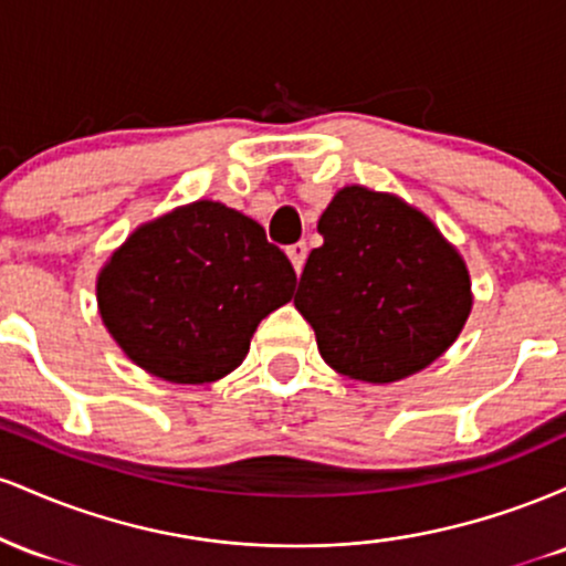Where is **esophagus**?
<instances>
[{
  "label": "esophagus",
  "instance_id": "esophagus-1",
  "mask_svg": "<svg viewBox=\"0 0 566 566\" xmlns=\"http://www.w3.org/2000/svg\"><path fill=\"white\" fill-rule=\"evenodd\" d=\"M305 255H308V247H305V242H297V244H290L287 247V258H290L292 269H295L297 274H301V271H303Z\"/></svg>",
  "mask_w": 566,
  "mask_h": 566
}]
</instances>
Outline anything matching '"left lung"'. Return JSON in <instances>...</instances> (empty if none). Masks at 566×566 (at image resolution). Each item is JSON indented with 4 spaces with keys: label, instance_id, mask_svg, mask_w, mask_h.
<instances>
[{
    "label": "left lung",
    "instance_id": "1",
    "mask_svg": "<svg viewBox=\"0 0 566 566\" xmlns=\"http://www.w3.org/2000/svg\"><path fill=\"white\" fill-rule=\"evenodd\" d=\"M295 308L322 359L361 382H396L437 361L463 333L469 265L433 220L396 193L343 186L319 218Z\"/></svg>",
    "mask_w": 566,
    "mask_h": 566
}]
</instances>
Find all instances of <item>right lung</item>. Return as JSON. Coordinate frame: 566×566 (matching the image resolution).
I'll use <instances>...</instances> for the list:
<instances>
[{
  "mask_svg": "<svg viewBox=\"0 0 566 566\" xmlns=\"http://www.w3.org/2000/svg\"><path fill=\"white\" fill-rule=\"evenodd\" d=\"M295 271L261 223L212 199L175 207L116 247L97 274V311L116 346L161 380L201 386L244 361Z\"/></svg>",
  "mask_w": 566,
  "mask_h": 566,
  "instance_id": "obj_1",
  "label": "right lung"
}]
</instances>
